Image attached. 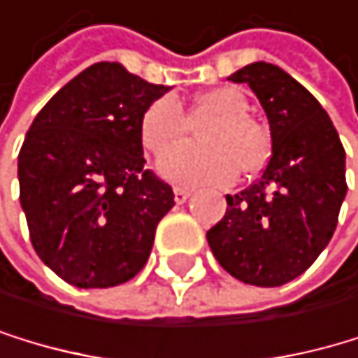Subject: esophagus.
<instances>
[{
    "mask_svg": "<svg viewBox=\"0 0 358 358\" xmlns=\"http://www.w3.org/2000/svg\"><path fill=\"white\" fill-rule=\"evenodd\" d=\"M189 196H191V191H189V189H185V187H173V200H176V204L187 202Z\"/></svg>",
    "mask_w": 358,
    "mask_h": 358,
    "instance_id": "obj_1",
    "label": "esophagus"
}]
</instances>
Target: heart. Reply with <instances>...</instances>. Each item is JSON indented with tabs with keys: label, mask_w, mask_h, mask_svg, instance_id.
I'll list each match as a JSON object with an SVG mask.
<instances>
[{
	"label": "heart",
	"mask_w": 358,
	"mask_h": 358,
	"mask_svg": "<svg viewBox=\"0 0 358 358\" xmlns=\"http://www.w3.org/2000/svg\"><path fill=\"white\" fill-rule=\"evenodd\" d=\"M191 123L200 125L202 145H189L171 152L160 162V171L187 185H229L235 176L259 171L268 160L271 141L253 116L248 101L238 87L222 85L206 90L189 112ZM180 101L164 94L152 101L141 116V141L152 156H162L187 138L191 129Z\"/></svg>",
	"instance_id": "obj_1"
}]
</instances>
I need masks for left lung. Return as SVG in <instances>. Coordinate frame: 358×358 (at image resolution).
I'll return each instance as SVG.
<instances>
[{
	"instance_id": "8db88e82",
	"label": "left lung",
	"mask_w": 358,
	"mask_h": 358,
	"mask_svg": "<svg viewBox=\"0 0 358 358\" xmlns=\"http://www.w3.org/2000/svg\"><path fill=\"white\" fill-rule=\"evenodd\" d=\"M255 92L268 116L273 152L257 180L227 196V213L206 240L229 275L282 286L319 257L345 198V152L330 116L290 74L251 63L229 76Z\"/></svg>"
}]
</instances>
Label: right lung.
Here are the masks:
<instances>
[{"label":"right lung","mask_w":358,"mask_h":358,"mask_svg":"<svg viewBox=\"0 0 358 358\" xmlns=\"http://www.w3.org/2000/svg\"><path fill=\"white\" fill-rule=\"evenodd\" d=\"M169 87L94 63L32 120L19 152V200L45 266L78 288L138 275L171 187L145 169L141 116Z\"/></svg>","instance_id":"1"}]
</instances>
